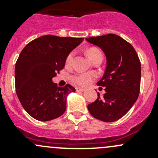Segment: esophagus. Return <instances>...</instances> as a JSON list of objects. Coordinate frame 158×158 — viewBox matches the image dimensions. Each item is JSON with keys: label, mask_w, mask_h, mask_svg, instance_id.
<instances>
[{"label": "esophagus", "mask_w": 158, "mask_h": 158, "mask_svg": "<svg viewBox=\"0 0 158 158\" xmlns=\"http://www.w3.org/2000/svg\"><path fill=\"white\" fill-rule=\"evenodd\" d=\"M76 92H84V91L85 90V89L80 88V87H76Z\"/></svg>", "instance_id": "1"}]
</instances>
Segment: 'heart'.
Listing matches in <instances>:
<instances>
[{
    "label": "heart",
    "mask_w": 158,
    "mask_h": 158,
    "mask_svg": "<svg viewBox=\"0 0 158 158\" xmlns=\"http://www.w3.org/2000/svg\"><path fill=\"white\" fill-rule=\"evenodd\" d=\"M86 53L92 62L98 56H102V53L101 51L98 49L95 48V47L87 49ZM73 56H74V52H70L69 55H68L67 58L66 60V64L67 66H69L73 63ZM94 78H95V76L92 73H78V74H76L72 76L71 80L72 82H74L76 85H87L89 82L93 80Z\"/></svg>",
    "instance_id": "1"
}]
</instances>
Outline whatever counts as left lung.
Instances as JSON below:
<instances>
[{"label":"left lung","mask_w":158,"mask_h":158,"mask_svg":"<svg viewBox=\"0 0 158 158\" xmlns=\"http://www.w3.org/2000/svg\"><path fill=\"white\" fill-rule=\"evenodd\" d=\"M99 47L106 57V68L97 82L105 87L106 93L88 105V110L95 118L113 122L123 117L133 106L139 95L141 63L134 47L116 34L86 38Z\"/></svg>","instance_id":"obj_1"}]
</instances>
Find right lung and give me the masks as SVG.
<instances>
[{
  "mask_svg": "<svg viewBox=\"0 0 158 158\" xmlns=\"http://www.w3.org/2000/svg\"><path fill=\"white\" fill-rule=\"evenodd\" d=\"M84 38L45 35L23 49L15 65L17 95L25 111L33 118L47 122L61 116L66 109L68 95L76 91L52 82L65 66L68 55Z\"/></svg>",
  "mask_w": 158,
  "mask_h": 158,
  "instance_id": "right-lung-1",
  "label": "right lung"
}]
</instances>
